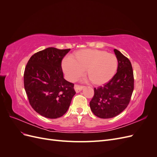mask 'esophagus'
Wrapping results in <instances>:
<instances>
[{
    "label": "esophagus",
    "instance_id": "1",
    "mask_svg": "<svg viewBox=\"0 0 157 157\" xmlns=\"http://www.w3.org/2000/svg\"><path fill=\"white\" fill-rule=\"evenodd\" d=\"M74 88H75V90L76 92L78 93V92H80L82 90L83 86H80V85H78V84H75Z\"/></svg>",
    "mask_w": 157,
    "mask_h": 157
}]
</instances>
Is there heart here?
I'll return each instance as SVG.
<instances>
[{
	"mask_svg": "<svg viewBox=\"0 0 157 157\" xmlns=\"http://www.w3.org/2000/svg\"><path fill=\"white\" fill-rule=\"evenodd\" d=\"M118 67L117 56L105 50H80L62 61V69L70 81H75L85 71L90 83L101 86L108 82L115 75Z\"/></svg>",
	"mask_w": 157,
	"mask_h": 157,
	"instance_id": "b5f03b06",
	"label": "heart"
}]
</instances>
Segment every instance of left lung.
Returning <instances> with one entry per match:
<instances>
[{
	"label": "left lung",
	"instance_id": "obj_1",
	"mask_svg": "<svg viewBox=\"0 0 157 157\" xmlns=\"http://www.w3.org/2000/svg\"><path fill=\"white\" fill-rule=\"evenodd\" d=\"M114 52L118 59L117 72L108 83L94 88V95L90 102L92 113L101 118L115 117L124 111L130 103L134 87L130 61L118 50Z\"/></svg>",
	"mask_w": 157,
	"mask_h": 157
}]
</instances>
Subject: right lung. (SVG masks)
I'll list each match as a JSON object with an SVG mask.
<instances>
[{
	"label": "right lung",
	"mask_w": 157,
	"mask_h": 157,
	"mask_svg": "<svg viewBox=\"0 0 157 157\" xmlns=\"http://www.w3.org/2000/svg\"><path fill=\"white\" fill-rule=\"evenodd\" d=\"M71 49L46 48L33 54L23 75L24 88L30 105L48 118L62 117L76 94L74 84L63 78L61 61Z\"/></svg>",
	"instance_id": "add662e5"
}]
</instances>
